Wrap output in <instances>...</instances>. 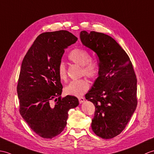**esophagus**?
<instances>
[{"instance_id": "1", "label": "esophagus", "mask_w": 154, "mask_h": 154, "mask_svg": "<svg viewBox=\"0 0 154 154\" xmlns=\"http://www.w3.org/2000/svg\"><path fill=\"white\" fill-rule=\"evenodd\" d=\"M78 100H79V102L80 103H82L83 102L85 101V98L83 97H78Z\"/></svg>"}]
</instances>
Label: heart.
<instances>
[{
	"label": "heart",
	"mask_w": 154,
	"mask_h": 154,
	"mask_svg": "<svg viewBox=\"0 0 154 154\" xmlns=\"http://www.w3.org/2000/svg\"><path fill=\"white\" fill-rule=\"evenodd\" d=\"M68 59L71 62L82 66V74L88 78H95L99 74L100 68L97 64L91 62V57L87 51L82 49H74L68 54ZM58 75L60 80H67V73L66 66L63 63H60L58 66ZM90 83L88 80L82 79L72 81L64 88V92L67 95L81 96L89 90Z\"/></svg>",
	"instance_id": "1"
}]
</instances>
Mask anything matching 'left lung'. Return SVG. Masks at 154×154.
Listing matches in <instances>:
<instances>
[{
	"instance_id": "left-lung-1",
	"label": "left lung",
	"mask_w": 154,
	"mask_h": 154,
	"mask_svg": "<svg viewBox=\"0 0 154 154\" xmlns=\"http://www.w3.org/2000/svg\"><path fill=\"white\" fill-rule=\"evenodd\" d=\"M84 45L97 54L98 77L85 95L95 105L91 128L103 139L112 138L125 128L137 106V79L130 58L108 35L82 31Z\"/></svg>"
}]
</instances>
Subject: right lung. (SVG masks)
Returning <instances> with one entry per match:
<instances>
[{
    "mask_svg": "<svg viewBox=\"0 0 154 154\" xmlns=\"http://www.w3.org/2000/svg\"><path fill=\"white\" fill-rule=\"evenodd\" d=\"M77 40L66 30L43 33L22 60L17 86L20 113L43 138H53L62 132L68 111L79 105L72 95L61 97L63 86L58 75L64 49Z\"/></svg>",
    "mask_w": 154,
    "mask_h": 154,
    "instance_id": "obj_1",
    "label": "right lung"
}]
</instances>
